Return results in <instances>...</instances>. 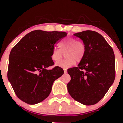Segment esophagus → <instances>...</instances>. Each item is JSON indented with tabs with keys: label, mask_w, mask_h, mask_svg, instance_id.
Listing matches in <instances>:
<instances>
[{
	"label": "esophagus",
	"mask_w": 123,
	"mask_h": 123,
	"mask_svg": "<svg viewBox=\"0 0 123 123\" xmlns=\"http://www.w3.org/2000/svg\"><path fill=\"white\" fill-rule=\"evenodd\" d=\"M63 70H64V73H67V70H66V69H63Z\"/></svg>",
	"instance_id": "esophagus-1"
}]
</instances>
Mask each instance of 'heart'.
<instances>
[{"instance_id":"heart-1","label":"heart","mask_w":123,"mask_h":123,"mask_svg":"<svg viewBox=\"0 0 123 123\" xmlns=\"http://www.w3.org/2000/svg\"><path fill=\"white\" fill-rule=\"evenodd\" d=\"M59 47L54 48L51 53V59L57 62L63 57V54L66 53L67 58L60 63H56V66L63 68H69L75 64L76 61H81L86 54L85 44L73 37H67L59 43Z\"/></svg>"}]
</instances>
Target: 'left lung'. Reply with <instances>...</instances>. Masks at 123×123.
Masks as SVG:
<instances>
[{
  "instance_id": "left-lung-1",
  "label": "left lung",
  "mask_w": 123,
  "mask_h": 123,
  "mask_svg": "<svg viewBox=\"0 0 123 123\" xmlns=\"http://www.w3.org/2000/svg\"><path fill=\"white\" fill-rule=\"evenodd\" d=\"M85 44L84 57L77 67L68 69L71 79L67 88L72 98L85 105L97 104L108 92L115 79L113 50L98 32L74 33Z\"/></svg>"
}]
</instances>
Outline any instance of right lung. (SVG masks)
<instances>
[{
	"mask_svg": "<svg viewBox=\"0 0 123 123\" xmlns=\"http://www.w3.org/2000/svg\"><path fill=\"white\" fill-rule=\"evenodd\" d=\"M66 32L35 30L29 32L12 49L7 77L18 98L30 105L38 104L50 95L54 81L64 73L54 65L52 51Z\"/></svg>",
	"mask_w": 123,
	"mask_h": 123,
	"instance_id": "1",
	"label": "right lung"
}]
</instances>
